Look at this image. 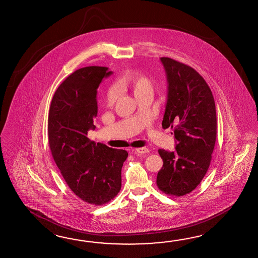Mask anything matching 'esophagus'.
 Wrapping results in <instances>:
<instances>
[{
    "instance_id": "34e87169",
    "label": "esophagus",
    "mask_w": 258,
    "mask_h": 258,
    "mask_svg": "<svg viewBox=\"0 0 258 258\" xmlns=\"http://www.w3.org/2000/svg\"><path fill=\"white\" fill-rule=\"evenodd\" d=\"M135 152L138 153V154H147V153H149V149L148 148H146V147H142V148H138V149L135 150Z\"/></svg>"
}]
</instances>
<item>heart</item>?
<instances>
[{
  "mask_svg": "<svg viewBox=\"0 0 258 258\" xmlns=\"http://www.w3.org/2000/svg\"><path fill=\"white\" fill-rule=\"evenodd\" d=\"M124 82L131 87L134 92L135 96L142 94L147 91H153V82L149 78L142 72H133L127 75ZM118 90L112 87L108 90L106 93V103L108 105H113L115 103L116 99L118 97Z\"/></svg>",
  "mask_w": 258,
  "mask_h": 258,
  "instance_id": "b5f03b06",
  "label": "heart"
}]
</instances>
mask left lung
I'll return each instance as SVG.
<instances>
[{"mask_svg":"<svg viewBox=\"0 0 258 258\" xmlns=\"http://www.w3.org/2000/svg\"><path fill=\"white\" fill-rule=\"evenodd\" d=\"M168 92L163 128L171 127L174 152L159 149L163 166L156 178L166 195L183 196L200 184L212 159L217 139V112L212 92L195 69L169 57H161Z\"/></svg>","mask_w":258,"mask_h":258,"instance_id":"left-lung-1","label":"left lung"}]
</instances>
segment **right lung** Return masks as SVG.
I'll return each mask as SVG.
<instances>
[{
	"mask_svg": "<svg viewBox=\"0 0 258 258\" xmlns=\"http://www.w3.org/2000/svg\"><path fill=\"white\" fill-rule=\"evenodd\" d=\"M111 74L105 67L76 70L58 87L48 116L53 160L74 195L93 206H103L119 192L121 169L128 155L87 137L95 128L98 87Z\"/></svg>",
	"mask_w": 258,
	"mask_h": 258,
	"instance_id": "1",
	"label": "right lung"
}]
</instances>
